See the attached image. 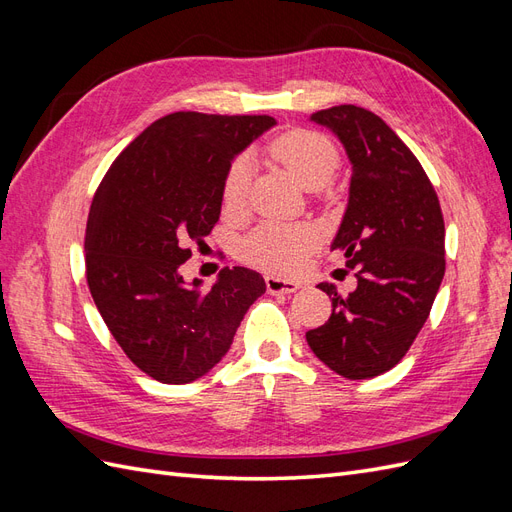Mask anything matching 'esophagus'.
Masks as SVG:
<instances>
[{
  "label": "esophagus",
  "instance_id": "esophagus-1",
  "mask_svg": "<svg viewBox=\"0 0 512 512\" xmlns=\"http://www.w3.org/2000/svg\"><path fill=\"white\" fill-rule=\"evenodd\" d=\"M265 284H267V290L271 294H290V292H297L301 288L299 282L282 280V277H277V275H267L265 277Z\"/></svg>",
  "mask_w": 512,
  "mask_h": 512
}]
</instances>
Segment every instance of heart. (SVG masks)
Here are the masks:
<instances>
[{
    "instance_id": "obj_1",
    "label": "heart",
    "mask_w": 512,
    "mask_h": 512,
    "mask_svg": "<svg viewBox=\"0 0 512 512\" xmlns=\"http://www.w3.org/2000/svg\"><path fill=\"white\" fill-rule=\"evenodd\" d=\"M267 151L307 190L324 188L339 168L337 147L327 136L312 130H290L275 136ZM247 190H250V164L245 158H237L226 170L222 183L224 207L228 211L241 209ZM314 245L316 235L307 226L265 224L243 243V256L262 269L292 273L303 265Z\"/></svg>"
}]
</instances>
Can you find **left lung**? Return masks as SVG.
Wrapping results in <instances>:
<instances>
[{
  "label": "left lung",
  "instance_id": "1",
  "mask_svg": "<svg viewBox=\"0 0 512 512\" xmlns=\"http://www.w3.org/2000/svg\"><path fill=\"white\" fill-rule=\"evenodd\" d=\"M342 141L352 164L350 196L331 250L356 288L331 297V318L307 344L335 374L374 378L410 350L444 277V218L436 190L406 143L367 108L342 104L309 117Z\"/></svg>",
  "mask_w": 512,
  "mask_h": 512
}]
</instances>
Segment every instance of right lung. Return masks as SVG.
Returning a JSON list of instances; mask_svg holds the SVG:
<instances>
[{
	"mask_svg": "<svg viewBox=\"0 0 512 512\" xmlns=\"http://www.w3.org/2000/svg\"><path fill=\"white\" fill-rule=\"evenodd\" d=\"M275 126L269 115L170 113L108 168L89 209L85 271L115 342L153 380L185 384L222 361L262 275L224 267L209 290L179 267L220 220L232 158Z\"/></svg>",
	"mask_w": 512,
	"mask_h": 512,
	"instance_id": "right-lung-1",
	"label": "right lung"
}]
</instances>
